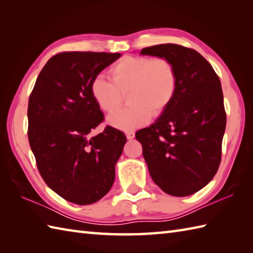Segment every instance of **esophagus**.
Returning <instances> with one entry per match:
<instances>
[{"label":"esophagus","instance_id":"esophagus-1","mask_svg":"<svg viewBox=\"0 0 253 253\" xmlns=\"http://www.w3.org/2000/svg\"><path fill=\"white\" fill-rule=\"evenodd\" d=\"M125 133H126V137L128 140H131V139L135 138V132L133 131H126Z\"/></svg>","mask_w":253,"mask_h":253}]
</instances>
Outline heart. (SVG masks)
Listing matches in <instances>:
<instances>
[{
	"label": "heart",
	"instance_id": "b5f03b06",
	"mask_svg": "<svg viewBox=\"0 0 253 253\" xmlns=\"http://www.w3.org/2000/svg\"><path fill=\"white\" fill-rule=\"evenodd\" d=\"M111 82L96 76L90 92L100 109L113 113L127 95L129 106L107 118L111 126L122 130L146 125L151 114L160 115L173 101L177 75L173 64L163 57L123 56L111 66Z\"/></svg>",
	"mask_w": 253,
	"mask_h": 253
}]
</instances>
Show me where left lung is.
<instances>
[{
    "label": "left lung",
    "instance_id": "1",
    "mask_svg": "<svg viewBox=\"0 0 253 253\" xmlns=\"http://www.w3.org/2000/svg\"><path fill=\"white\" fill-rule=\"evenodd\" d=\"M140 54L173 64L177 87L170 104L136 139L155 184L170 196H190L213 179L221 163L226 128L221 82L211 64L189 47L159 44Z\"/></svg>",
    "mask_w": 253,
    "mask_h": 253
}]
</instances>
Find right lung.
I'll return each instance as SVG.
<instances>
[{"mask_svg":"<svg viewBox=\"0 0 253 253\" xmlns=\"http://www.w3.org/2000/svg\"><path fill=\"white\" fill-rule=\"evenodd\" d=\"M120 57V53H58L42 68L29 98L28 139L40 175L58 196L79 206L110 191L127 141L111 126L90 136L104 120L90 84Z\"/></svg>","mask_w":253,"mask_h":253,"instance_id":"obj_1","label":"right lung"}]
</instances>
